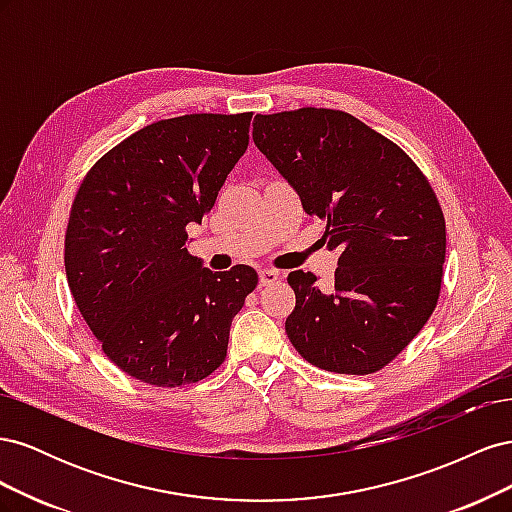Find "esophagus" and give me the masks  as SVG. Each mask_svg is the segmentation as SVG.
I'll return each mask as SVG.
<instances>
[{"mask_svg": "<svg viewBox=\"0 0 512 512\" xmlns=\"http://www.w3.org/2000/svg\"><path fill=\"white\" fill-rule=\"evenodd\" d=\"M258 277H260V286H271V284H275L277 280H280V273L273 271V269H262L258 273Z\"/></svg>", "mask_w": 512, "mask_h": 512, "instance_id": "1", "label": "esophagus"}]
</instances>
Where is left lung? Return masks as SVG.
I'll return each mask as SVG.
<instances>
[{"label":"left lung","mask_w":512,"mask_h":512,"mask_svg":"<svg viewBox=\"0 0 512 512\" xmlns=\"http://www.w3.org/2000/svg\"><path fill=\"white\" fill-rule=\"evenodd\" d=\"M254 143L327 222L335 284L292 271V346L335 374H374L404 350L436 309L446 254L444 215L429 181L389 138L333 108L254 117Z\"/></svg>","instance_id":"1"}]
</instances>
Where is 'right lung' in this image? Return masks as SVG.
Returning <instances> with one entry per match:
<instances>
[{"mask_svg": "<svg viewBox=\"0 0 512 512\" xmlns=\"http://www.w3.org/2000/svg\"><path fill=\"white\" fill-rule=\"evenodd\" d=\"M252 113L183 115L134 132L102 156L76 192L66 232V275L104 354L128 376L181 386L226 359L232 318L258 284L188 252L250 145Z\"/></svg>", "mask_w": 512, "mask_h": 512, "instance_id": "right-lung-1", "label": "right lung"}]
</instances>
